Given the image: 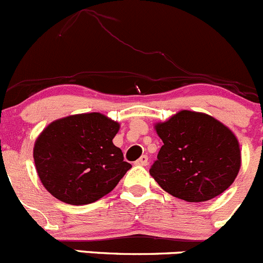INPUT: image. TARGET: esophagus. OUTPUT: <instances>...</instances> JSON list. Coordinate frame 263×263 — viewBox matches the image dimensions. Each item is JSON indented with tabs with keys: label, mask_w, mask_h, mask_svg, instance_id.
Masks as SVG:
<instances>
[{
	"label": "esophagus",
	"mask_w": 263,
	"mask_h": 263,
	"mask_svg": "<svg viewBox=\"0 0 263 263\" xmlns=\"http://www.w3.org/2000/svg\"><path fill=\"white\" fill-rule=\"evenodd\" d=\"M135 165H139V166H147V165H148V156L143 155L142 157L138 158V160L135 161Z\"/></svg>",
	"instance_id": "34e87169"
}]
</instances>
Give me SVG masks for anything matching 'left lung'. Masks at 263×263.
<instances>
[{"mask_svg":"<svg viewBox=\"0 0 263 263\" xmlns=\"http://www.w3.org/2000/svg\"><path fill=\"white\" fill-rule=\"evenodd\" d=\"M163 145L149 174L176 198L204 202L225 192L240 168L235 135L206 114L184 110L156 124Z\"/></svg>","mask_w":263,"mask_h":263,"instance_id":"8db88e82","label":"left lung"}]
</instances>
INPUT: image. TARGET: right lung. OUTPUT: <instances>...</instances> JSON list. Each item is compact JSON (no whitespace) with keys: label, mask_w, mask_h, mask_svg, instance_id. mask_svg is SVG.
I'll use <instances>...</instances> for the list:
<instances>
[{"label":"right lung","mask_w":263,"mask_h":263,"mask_svg":"<svg viewBox=\"0 0 263 263\" xmlns=\"http://www.w3.org/2000/svg\"><path fill=\"white\" fill-rule=\"evenodd\" d=\"M119 126L98 112L49 124L35 140L33 152L44 188L54 198L75 206L110 193L132 168L112 143Z\"/></svg>","instance_id":"right-lung-1"}]
</instances>
